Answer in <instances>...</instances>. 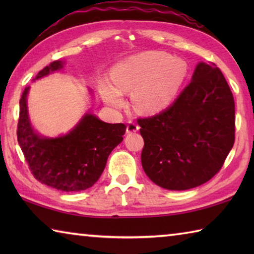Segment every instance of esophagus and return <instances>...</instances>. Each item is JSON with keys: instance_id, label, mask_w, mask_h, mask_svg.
Masks as SVG:
<instances>
[{"instance_id": "obj_1", "label": "esophagus", "mask_w": 254, "mask_h": 254, "mask_svg": "<svg viewBox=\"0 0 254 254\" xmlns=\"http://www.w3.org/2000/svg\"><path fill=\"white\" fill-rule=\"evenodd\" d=\"M139 128H140V127H139V124H137L136 122L128 121L127 127V133H133V132H136L137 130H139Z\"/></svg>"}]
</instances>
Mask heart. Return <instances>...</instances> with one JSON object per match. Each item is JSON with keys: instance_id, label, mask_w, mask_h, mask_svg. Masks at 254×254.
<instances>
[{"instance_id": "heart-1", "label": "heart", "mask_w": 254, "mask_h": 254, "mask_svg": "<svg viewBox=\"0 0 254 254\" xmlns=\"http://www.w3.org/2000/svg\"><path fill=\"white\" fill-rule=\"evenodd\" d=\"M186 72L184 60L162 51H149L120 64L112 74L114 87L102 83L101 91L107 104L117 107L123 105L121 93L135 91L133 102L137 110L157 112L171 101Z\"/></svg>"}]
</instances>
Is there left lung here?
<instances>
[{
    "label": "left lung",
    "instance_id": "8db88e82",
    "mask_svg": "<svg viewBox=\"0 0 254 254\" xmlns=\"http://www.w3.org/2000/svg\"><path fill=\"white\" fill-rule=\"evenodd\" d=\"M141 162L152 182L186 190L212 179L233 148L235 104L215 64L199 63L191 81L159 114L139 118Z\"/></svg>",
    "mask_w": 254,
    "mask_h": 254
}]
</instances>
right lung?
<instances>
[{
	"label": "right lung",
	"mask_w": 254,
	"mask_h": 254,
	"mask_svg": "<svg viewBox=\"0 0 254 254\" xmlns=\"http://www.w3.org/2000/svg\"><path fill=\"white\" fill-rule=\"evenodd\" d=\"M62 67L63 63L56 60L38 72L36 79ZM28 91L27 87L20 100L16 135L33 177L63 191L92 187L101 177L112 150L122 142L127 127L123 123H105L93 114H86L66 135L56 139L39 136L29 122Z\"/></svg>",
	"instance_id": "add662e5"
}]
</instances>
